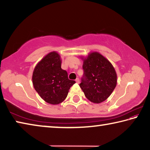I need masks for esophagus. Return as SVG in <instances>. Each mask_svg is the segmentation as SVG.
Here are the masks:
<instances>
[{"label":"esophagus","instance_id":"esophagus-1","mask_svg":"<svg viewBox=\"0 0 150 150\" xmlns=\"http://www.w3.org/2000/svg\"><path fill=\"white\" fill-rule=\"evenodd\" d=\"M75 81H76V83H79V79L77 78V79H75Z\"/></svg>","mask_w":150,"mask_h":150}]
</instances>
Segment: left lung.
<instances>
[{
  "mask_svg": "<svg viewBox=\"0 0 150 150\" xmlns=\"http://www.w3.org/2000/svg\"><path fill=\"white\" fill-rule=\"evenodd\" d=\"M83 61L84 74L80 87L88 100L98 104L106 100L117 84V74L112 63L97 52L87 56H80Z\"/></svg>",
  "mask_w": 150,
  "mask_h": 150,
  "instance_id": "8db88e82",
  "label": "left lung"
}]
</instances>
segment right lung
<instances>
[{
    "instance_id": "1",
    "label": "right lung",
    "mask_w": 150,
    "mask_h": 150,
    "mask_svg": "<svg viewBox=\"0 0 150 150\" xmlns=\"http://www.w3.org/2000/svg\"><path fill=\"white\" fill-rule=\"evenodd\" d=\"M62 59L57 52L47 54L37 63L32 74L33 86L43 100L51 105L64 100L75 81L68 79L67 73L61 67Z\"/></svg>"
}]
</instances>
